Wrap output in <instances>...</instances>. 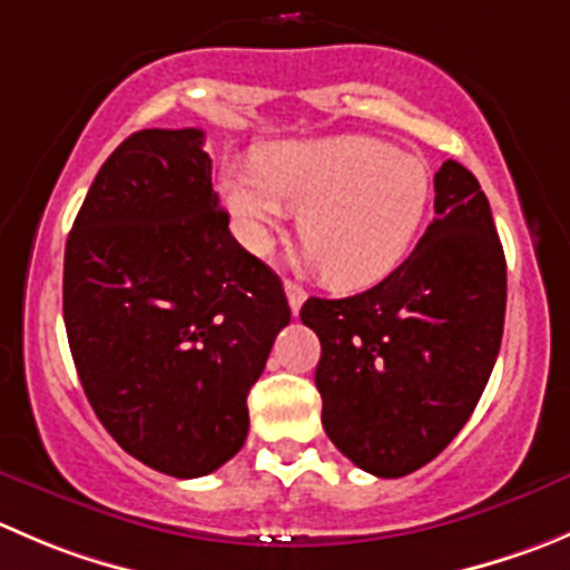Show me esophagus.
<instances>
[{
	"instance_id": "34e87169",
	"label": "esophagus",
	"mask_w": 570,
	"mask_h": 570,
	"mask_svg": "<svg viewBox=\"0 0 570 570\" xmlns=\"http://www.w3.org/2000/svg\"><path fill=\"white\" fill-rule=\"evenodd\" d=\"M284 289H286V297H289L292 314H297V312H301L303 301H306V292H303V286L295 284V281H286Z\"/></svg>"
}]
</instances>
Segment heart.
<instances>
[{
    "instance_id": "1",
    "label": "heart",
    "mask_w": 570,
    "mask_h": 570,
    "mask_svg": "<svg viewBox=\"0 0 570 570\" xmlns=\"http://www.w3.org/2000/svg\"><path fill=\"white\" fill-rule=\"evenodd\" d=\"M219 189L253 253H267L289 212H301L308 262L334 286L362 289L412 250L432 203V173L379 138L331 136L262 147L256 167H228Z\"/></svg>"
}]
</instances>
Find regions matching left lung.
I'll return each mask as SVG.
<instances>
[{
    "label": "left lung",
    "mask_w": 570,
    "mask_h": 570,
    "mask_svg": "<svg viewBox=\"0 0 570 570\" xmlns=\"http://www.w3.org/2000/svg\"><path fill=\"white\" fill-rule=\"evenodd\" d=\"M412 256L362 295L308 297L314 384L331 443L397 479L432 462L476 409L504 334L507 262L479 180L445 161Z\"/></svg>",
    "instance_id": "8db88e82"
}]
</instances>
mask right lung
<instances>
[{
  "label": "right lung",
  "mask_w": 570,
  "mask_h": 570,
  "mask_svg": "<svg viewBox=\"0 0 570 570\" xmlns=\"http://www.w3.org/2000/svg\"><path fill=\"white\" fill-rule=\"evenodd\" d=\"M206 132L138 130L94 178L63 258V320L110 438L167 476L247 440V392L289 325L281 278L228 230Z\"/></svg>",
  "instance_id": "add662e5"
}]
</instances>
